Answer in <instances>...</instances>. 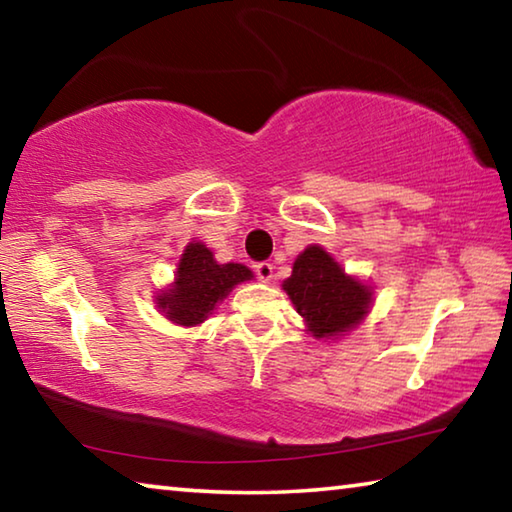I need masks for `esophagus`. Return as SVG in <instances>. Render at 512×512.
<instances>
[{"label":"esophagus","mask_w":512,"mask_h":512,"mask_svg":"<svg viewBox=\"0 0 512 512\" xmlns=\"http://www.w3.org/2000/svg\"><path fill=\"white\" fill-rule=\"evenodd\" d=\"M255 273L262 282H271L273 280V264L259 262V264H255Z\"/></svg>","instance_id":"1"}]
</instances>
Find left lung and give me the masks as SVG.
Listing matches in <instances>:
<instances>
[{
    "instance_id": "left-lung-1",
    "label": "left lung",
    "mask_w": 512,
    "mask_h": 512,
    "mask_svg": "<svg viewBox=\"0 0 512 512\" xmlns=\"http://www.w3.org/2000/svg\"><path fill=\"white\" fill-rule=\"evenodd\" d=\"M282 289L305 320L307 332L318 341H336L357 329L375 302L370 284L345 273L318 244L307 246L296 257Z\"/></svg>"
}]
</instances>
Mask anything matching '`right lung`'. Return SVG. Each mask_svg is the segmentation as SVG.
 Here are the masks:
<instances>
[{"label":"right lung","mask_w":512,"mask_h":512,"mask_svg":"<svg viewBox=\"0 0 512 512\" xmlns=\"http://www.w3.org/2000/svg\"><path fill=\"white\" fill-rule=\"evenodd\" d=\"M244 264H219L203 241H189L176 264V277L167 289L155 293V307L171 323L196 327L214 314L219 302L241 282L253 280Z\"/></svg>","instance_id":"1"}]
</instances>
